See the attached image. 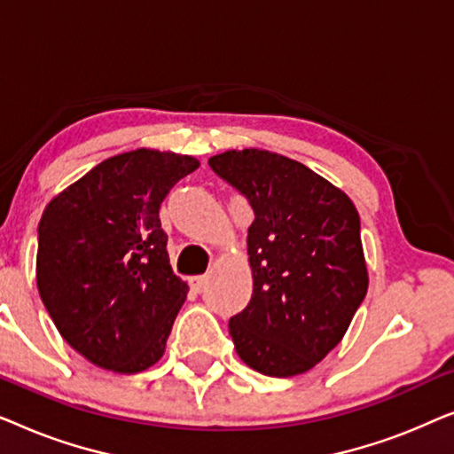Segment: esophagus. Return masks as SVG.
I'll return each mask as SVG.
<instances>
[{
	"mask_svg": "<svg viewBox=\"0 0 454 454\" xmlns=\"http://www.w3.org/2000/svg\"><path fill=\"white\" fill-rule=\"evenodd\" d=\"M208 283V277L207 275H198V277H190V287L196 291V294H200V291L207 287Z\"/></svg>",
	"mask_w": 454,
	"mask_h": 454,
	"instance_id": "34e87169",
	"label": "esophagus"
}]
</instances>
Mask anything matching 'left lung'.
<instances>
[{"instance_id": "obj_1", "label": "left lung", "mask_w": 454, "mask_h": 454, "mask_svg": "<svg viewBox=\"0 0 454 454\" xmlns=\"http://www.w3.org/2000/svg\"><path fill=\"white\" fill-rule=\"evenodd\" d=\"M254 210L252 300L229 320L235 351L260 374L314 368L343 339L368 291L359 215L306 165L246 148L208 159Z\"/></svg>"}]
</instances>
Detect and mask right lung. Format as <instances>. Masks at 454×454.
<instances>
[{
    "label": "right lung",
    "mask_w": 454,
    "mask_h": 454,
    "mask_svg": "<svg viewBox=\"0 0 454 454\" xmlns=\"http://www.w3.org/2000/svg\"><path fill=\"white\" fill-rule=\"evenodd\" d=\"M194 157H111L47 204L36 285L66 343L98 368L136 374L165 353L188 285L173 275L159 208Z\"/></svg>",
    "instance_id": "add662e5"
}]
</instances>
